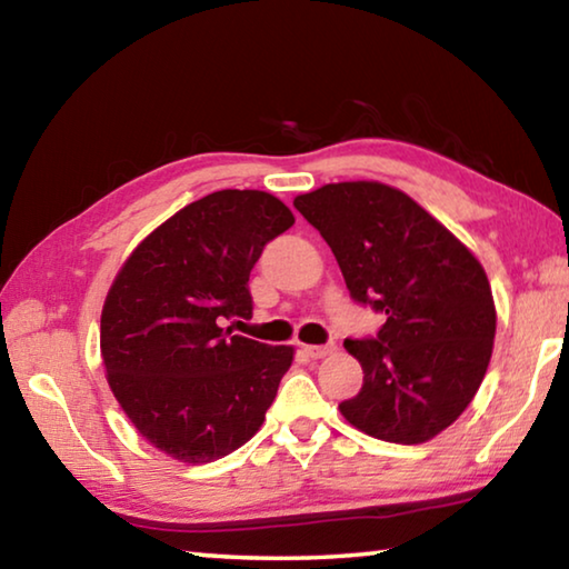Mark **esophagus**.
<instances>
[{"label":"esophagus","mask_w":569,"mask_h":569,"mask_svg":"<svg viewBox=\"0 0 569 569\" xmlns=\"http://www.w3.org/2000/svg\"><path fill=\"white\" fill-rule=\"evenodd\" d=\"M303 353H306V356H311V359H323V356H331V353H336V346H333V343H326V346L306 343V346H303Z\"/></svg>","instance_id":"obj_1"}]
</instances>
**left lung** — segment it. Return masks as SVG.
Listing matches in <instances>:
<instances>
[{
    "label": "left lung",
    "mask_w": 569,
    "mask_h": 569,
    "mask_svg": "<svg viewBox=\"0 0 569 569\" xmlns=\"http://www.w3.org/2000/svg\"><path fill=\"white\" fill-rule=\"evenodd\" d=\"M331 246L346 288L387 313L377 339L343 341L363 387L341 417L363 435L423 445L451 427L485 379L497 308L477 256L407 192L329 182L293 198Z\"/></svg>",
    "instance_id": "1"
}]
</instances>
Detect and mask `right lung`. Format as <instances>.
I'll use <instances>...</instances> for the list:
<instances>
[{"mask_svg": "<svg viewBox=\"0 0 569 569\" xmlns=\"http://www.w3.org/2000/svg\"><path fill=\"white\" fill-rule=\"evenodd\" d=\"M293 223L271 192L218 190L180 208L120 266L100 316L104 377L162 455L208 465L261 429L296 349L230 336L220 319H248L250 268Z\"/></svg>", "mask_w": 569, "mask_h": 569, "instance_id": "right-lung-1", "label": "right lung"}]
</instances>
